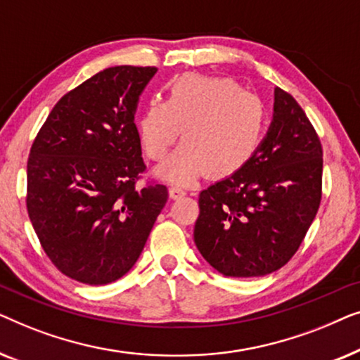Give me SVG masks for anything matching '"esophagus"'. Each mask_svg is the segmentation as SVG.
<instances>
[{
    "label": "esophagus",
    "instance_id": "34e87169",
    "mask_svg": "<svg viewBox=\"0 0 360 360\" xmlns=\"http://www.w3.org/2000/svg\"><path fill=\"white\" fill-rule=\"evenodd\" d=\"M169 193H170V198L176 200V198H181V196H185V195H186V191H185L184 188H181V186H176V185H174V186H170Z\"/></svg>",
    "mask_w": 360,
    "mask_h": 360
}]
</instances>
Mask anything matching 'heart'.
<instances>
[{"label": "heart", "instance_id": "obj_1", "mask_svg": "<svg viewBox=\"0 0 360 360\" xmlns=\"http://www.w3.org/2000/svg\"><path fill=\"white\" fill-rule=\"evenodd\" d=\"M137 129L154 160L169 154L181 132L185 144L159 174L191 184L206 172L226 176L244 169L264 141L267 108L231 78L188 73L172 83L165 103L152 100L146 106Z\"/></svg>", "mask_w": 360, "mask_h": 360}]
</instances>
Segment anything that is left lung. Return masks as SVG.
I'll return each mask as SVG.
<instances>
[{"mask_svg": "<svg viewBox=\"0 0 360 360\" xmlns=\"http://www.w3.org/2000/svg\"><path fill=\"white\" fill-rule=\"evenodd\" d=\"M323 149L292 95L274 91V116L244 169L200 193L193 238L206 262L226 277H262L283 267L321 201Z\"/></svg>", "mask_w": 360, "mask_h": 360, "instance_id": "left-lung-1", "label": "left lung"}]
</instances>
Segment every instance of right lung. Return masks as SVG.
<instances>
[{"label":"right lung","instance_id":"obj_1","mask_svg":"<svg viewBox=\"0 0 360 360\" xmlns=\"http://www.w3.org/2000/svg\"><path fill=\"white\" fill-rule=\"evenodd\" d=\"M155 67L106 68L63 95L31 147L27 213L52 264L77 282L106 285L139 259L169 198L136 188L146 170L134 124Z\"/></svg>","mask_w":360,"mask_h":360}]
</instances>
